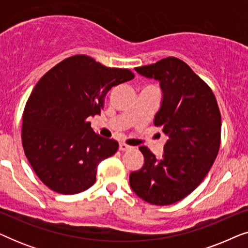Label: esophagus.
<instances>
[{"mask_svg": "<svg viewBox=\"0 0 248 248\" xmlns=\"http://www.w3.org/2000/svg\"><path fill=\"white\" fill-rule=\"evenodd\" d=\"M132 147H130V145L125 144V143H120V150L121 151H126V150H130Z\"/></svg>", "mask_w": 248, "mask_h": 248, "instance_id": "34e87169", "label": "esophagus"}]
</instances>
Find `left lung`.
<instances>
[{
    "instance_id": "obj_1",
    "label": "left lung",
    "mask_w": 248,
    "mask_h": 248,
    "mask_svg": "<svg viewBox=\"0 0 248 248\" xmlns=\"http://www.w3.org/2000/svg\"><path fill=\"white\" fill-rule=\"evenodd\" d=\"M135 71L159 81L162 100L154 123L168 140L159 159L147 147L139 148L144 164L130 174V186L150 204L169 205L194 191L212 167L221 115L210 87L182 60L167 57Z\"/></svg>"
}]
</instances>
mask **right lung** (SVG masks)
I'll list each match as a JSON object with an SVG mask.
<instances>
[{
    "instance_id": "right-lung-1",
    "label": "right lung",
    "mask_w": 248,
    "mask_h": 248,
    "mask_svg": "<svg viewBox=\"0 0 248 248\" xmlns=\"http://www.w3.org/2000/svg\"><path fill=\"white\" fill-rule=\"evenodd\" d=\"M133 78L127 69L74 55L37 82L23 111L21 138L29 164L47 187L69 195L94 184L97 166L117 151L118 142L94 133L87 118L100 114L111 88Z\"/></svg>"
}]
</instances>
